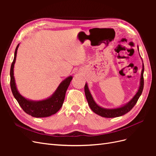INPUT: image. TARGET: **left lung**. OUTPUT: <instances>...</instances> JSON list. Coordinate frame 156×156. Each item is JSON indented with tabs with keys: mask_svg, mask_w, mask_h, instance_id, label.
Returning a JSON list of instances; mask_svg holds the SVG:
<instances>
[{
	"mask_svg": "<svg viewBox=\"0 0 156 156\" xmlns=\"http://www.w3.org/2000/svg\"><path fill=\"white\" fill-rule=\"evenodd\" d=\"M143 73H144V64L143 66L142 73H141L140 84L139 90L135 94V96L133 98V99H132L128 103H127L126 105L119 108H112V109H107V108H103L100 106H98L96 103V102L94 101L91 94L89 91L87 84H85V86H84V92H85V96L88 103V105L90 106V108L92 110L93 112H94L96 114L100 115L102 117L115 118V117H119L126 114L127 112L130 111L132 108H133V107L135 105L136 102H137L139 100L140 96L143 92V90L144 88Z\"/></svg>",
	"mask_w": 156,
	"mask_h": 156,
	"instance_id": "1",
	"label": "left lung"
}]
</instances>
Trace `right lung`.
<instances>
[{
	"instance_id": "1",
	"label": "right lung",
	"mask_w": 156,
	"mask_h": 156,
	"mask_svg": "<svg viewBox=\"0 0 156 156\" xmlns=\"http://www.w3.org/2000/svg\"><path fill=\"white\" fill-rule=\"evenodd\" d=\"M18 44L15 51L14 58L11 65L10 68V87L13 95L16 99L22 109L27 114L31 115L36 118L48 117L53 115L57 112L60 108L62 107L64 101L66 92L69 85L72 77L70 76L66 79L64 81L60 84L56 90L53 94V96L45 100L34 101L28 100L18 92L13 76V67L16 62L17 51L19 47Z\"/></svg>"
}]
</instances>
